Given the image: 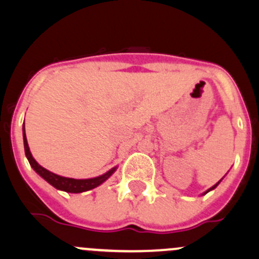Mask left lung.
Here are the masks:
<instances>
[{"instance_id": "obj_1", "label": "left lung", "mask_w": 259, "mask_h": 259, "mask_svg": "<svg viewBox=\"0 0 259 259\" xmlns=\"http://www.w3.org/2000/svg\"><path fill=\"white\" fill-rule=\"evenodd\" d=\"M222 179H223V178H222ZM222 179H221V180H219V182H218V183H217V184H214V185H213V187H211V188H209V189H208V190H205V192H204V193H203V194H202V195L207 194V193H208V192H210V190L215 189V188H217V187H218V184H219V183H221V182H222Z\"/></svg>"}]
</instances>
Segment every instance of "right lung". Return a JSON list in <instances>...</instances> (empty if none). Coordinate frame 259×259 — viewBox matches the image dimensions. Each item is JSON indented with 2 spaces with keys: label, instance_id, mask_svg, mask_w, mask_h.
<instances>
[{
  "label": "right lung",
  "instance_id": "1",
  "mask_svg": "<svg viewBox=\"0 0 259 259\" xmlns=\"http://www.w3.org/2000/svg\"><path fill=\"white\" fill-rule=\"evenodd\" d=\"M22 137H23V146H25V154L26 158H27L28 163H30L31 168L49 183L52 187L56 188L59 190H64L66 193H82L88 192V190L94 189V188L99 187L100 184H103L105 180H108L111 176L115 173L117 166H114L110 170L106 171L103 176L95 177V178H89V179H74V178H66V177L57 176V174L52 173V171L48 170L44 166H41L37 161L33 159L32 154H31L30 148L27 144V138H26L25 133V124L22 126Z\"/></svg>",
  "mask_w": 259,
  "mask_h": 259
}]
</instances>
